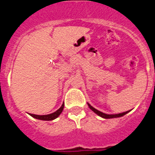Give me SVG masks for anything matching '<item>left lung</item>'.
Returning <instances> with one entry per match:
<instances>
[{
	"label": "left lung",
	"instance_id": "obj_1",
	"mask_svg": "<svg viewBox=\"0 0 155 155\" xmlns=\"http://www.w3.org/2000/svg\"><path fill=\"white\" fill-rule=\"evenodd\" d=\"M88 106H89V107L90 108L91 110H92L94 113H96V114H97V115L101 116V117H104V118H106V119H109V118H115V117H122V116L125 115V114H127L128 112H129V111H131V110H129V111H125V112L119 113V114H105V113H103V112H101V111L97 110V109H94V107H92V106H91L90 104H88Z\"/></svg>",
	"mask_w": 155,
	"mask_h": 155
}]
</instances>
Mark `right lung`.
Segmentation results:
<instances>
[{"label": "right lung", "mask_w": 155, "mask_h": 155, "mask_svg": "<svg viewBox=\"0 0 155 155\" xmlns=\"http://www.w3.org/2000/svg\"><path fill=\"white\" fill-rule=\"evenodd\" d=\"M64 107V104H62V106H61L59 109H58L57 111H54V112L51 113L49 114H46V115H37V114H29V115H31V117L36 118V119L41 120H52L57 118L60 114H61V112L63 111Z\"/></svg>", "instance_id": "add662e5"}]
</instances>
